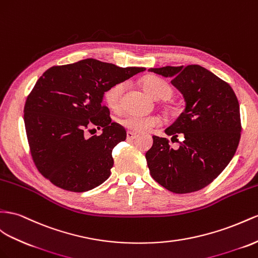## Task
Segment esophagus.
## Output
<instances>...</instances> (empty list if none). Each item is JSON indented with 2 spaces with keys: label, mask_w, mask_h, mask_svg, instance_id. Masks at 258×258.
Here are the masks:
<instances>
[{
  "label": "esophagus",
  "mask_w": 258,
  "mask_h": 258,
  "mask_svg": "<svg viewBox=\"0 0 258 258\" xmlns=\"http://www.w3.org/2000/svg\"><path fill=\"white\" fill-rule=\"evenodd\" d=\"M136 136H137V134L133 133V132H127V133H126V138L128 141L134 140V138H136Z\"/></svg>",
  "instance_id": "34e87169"
}]
</instances>
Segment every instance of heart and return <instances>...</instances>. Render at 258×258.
Returning a JSON list of instances; mask_svg holds the SVG:
<instances>
[{"label": "heart", "mask_w": 258, "mask_h": 258, "mask_svg": "<svg viewBox=\"0 0 258 258\" xmlns=\"http://www.w3.org/2000/svg\"><path fill=\"white\" fill-rule=\"evenodd\" d=\"M142 86L144 90L154 99H168L172 95V90L168 83L154 75L145 77L142 81ZM125 88H126L125 83H118L112 86L104 94V100L112 110L117 111L121 109ZM118 123L126 130L138 133L160 125L161 118L154 114L143 115L128 113L118 118Z\"/></svg>", "instance_id": "1"}]
</instances>
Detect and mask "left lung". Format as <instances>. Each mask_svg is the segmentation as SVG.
Instances as JSON below:
<instances>
[{
  "mask_svg": "<svg viewBox=\"0 0 258 258\" xmlns=\"http://www.w3.org/2000/svg\"><path fill=\"white\" fill-rule=\"evenodd\" d=\"M171 78L185 100V109L164 130L181 134L177 149L167 138L153 136L146 160L153 179L170 192L192 193L213 182L232 159L241 136L240 105L233 89L200 65L149 69Z\"/></svg>",
  "mask_w": 258,
  "mask_h": 258,
  "instance_id": "8db88e82",
  "label": "left lung"
}]
</instances>
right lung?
Returning a JSON list of instances; mask_svg holds the SVG:
<instances>
[{"mask_svg": "<svg viewBox=\"0 0 258 258\" xmlns=\"http://www.w3.org/2000/svg\"><path fill=\"white\" fill-rule=\"evenodd\" d=\"M144 71L85 58L43 73L26 100L24 122L32 159L44 177L71 192L90 190L108 179L112 149L126 140V131L111 122L103 97ZM91 126L103 133L86 138Z\"/></svg>", "mask_w": 258, "mask_h": 258, "instance_id": "add662e5", "label": "right lung"}]
</instances>
